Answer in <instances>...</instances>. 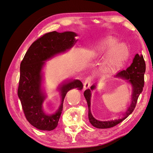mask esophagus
<instances>
[{"instance_id":"1","label":"esophagus","mask_w":153,"mask_h":153,"mask_svg":"<svg viewBox=\"0 0 153 153\" xmlns=\"http://www.w3.org/2000/svg\"><path fill=\"white\" fill-rule=\"evenodd\" d=\"M92 79V76H88L87 78H86L85 82H84V88L86 89L88 88V87L90 86V84H91Z\"/></svg>"}]
</instances>
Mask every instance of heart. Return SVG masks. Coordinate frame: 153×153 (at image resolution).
<instances>
[{"label":"heart","mask_w":153,"mask_h":153,"mask_svg":"<svg viewBox=\"0 0 153 153\" xmlns=\"http://www.w3.org/2000/svg\"><path fill=\"white\" fill-rule=\"evenodd\" d=\"M107 51L104 61L106 70L121 68L129 56L127 47L123 43H119V40L114 36L105 37L91 50L92 53L96 57H100Z\"/></svg>","instance_id":"b5f03b06"}]
</instances>
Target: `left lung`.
Segmentation results:
<instances>
[{"label":"left lung","instance_id":"8db88e82","mask_svg":"<svg viewBox=\"0 0 153 153\" xmlns=\"http://www.w3.org/2000/svg\"><path fill=\"white\" fill-rule=\"evenodd\" d=\"M146 70L145 62L143 55H139L136 54L135 58L133 59V63L131 66L127 68L126 70H123L118 73L116 76V77H120L127 80L132 85L133 87V94L132 102L128 110L124 114V117L121 119L116 120L101 121L96 120L92 115L90 111V97H91V90L95 88V85H92L90 89H87L84 93V96L87 101L88 106V119L90 123L93 126L99 129H106L110 128L116 126L121 121H123L133 111L135 108L137 102L140 94L143 91V88L144 87V74Z\"/></svg>","mask_w":153,"mask_h":153}]
</instances>
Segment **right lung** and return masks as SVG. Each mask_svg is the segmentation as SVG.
<instances>
[{"label": "right lung", "mask_w": 153, "mask_h": 153, "mask_svg": "<svg viewBox=\"0 0 153 153\" xmlns=\"http://www.w3.org/2000/svg\"><path fill=\"white\" fill-rule=\"evenodd\" d=\"M72 32H51L43 34L27 49L20 63V74L18 88L25 116L29 123L40 130L51 131L57 126L63 111V101L69 90L82 88L81 81L74 80L61 86V104L53 115H47L42 109L44 96L41 88L42 68L47 59L69 49L77 40Z\"/></svg>", "instance_id": "right-lung-1"}]
</instances>
